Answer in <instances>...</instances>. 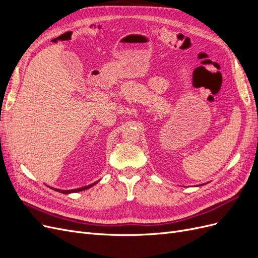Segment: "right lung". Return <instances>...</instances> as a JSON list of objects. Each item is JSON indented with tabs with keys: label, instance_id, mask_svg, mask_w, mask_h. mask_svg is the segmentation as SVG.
<instances>
[{
	"label": "right lung",
	"instance_id": "right-lung-1",
	"mask_svg": "<svg viewBox=\"0 0 258 258\" xmlns=\"http://www.w3.org/2000/svg\"><path fill=\"white\" fill-rule=\"evenodd\" d=\"M96 183H93V184H90V185H88V186H85V187H81V188H76V189H71V190H61V189H56V188H53L54 190H57V191H59V192H62V194H70V192H77V191H82V190H85V189H87V188H90L91 186H93L95 185Z\"/></svg>",
	"mask_w": 258,
	"mask_h": 258
}]
</instances>
